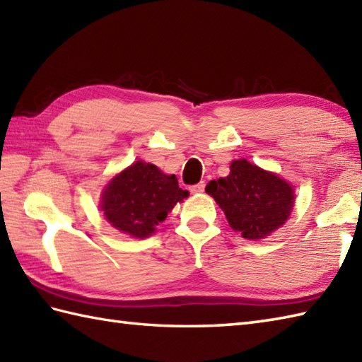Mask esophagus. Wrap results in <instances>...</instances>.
Returning <instances> with one entry per match:
<instances>
[{"label":"esophagus","mask_w":362,"mask_h":362,"mask_svg":"<svg viewBox=\"0 0 362 362\" xmlns=\"http://www.w3.org/2000/svg\"><path fill=\"white\" fill-rule=\"evenodd\" d=\"M204 189H205V182L197 183V185H193V187L189 188V191L193 194H201V193H204Z\"/></svg>","instance_id":"esophagus-1"}]
</instances>
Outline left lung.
<instances>
[{"label":"left lung","mask_w":362,"mask_h":362,"mask_svg":"<svg viewBox=\"0 0 362 362\" xmlns=\"http://www.w3.org/2000/svg\"><path fill=\"white\" fill-rule=\"evenodd\" d=\"M205 191L226 213L230 227L253 241L288 221L296 197L291 183L245 158L233 160L230 174L211 180Z\"/></svg>","instance_id":"left-lung-1"}]
</instances>
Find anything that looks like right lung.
<instances>
[{"label":"right lung","mask_w":362,"mask_h":362,"mask_svg":"<svg viewBox=\"0 0 362 362\" xmlns=\"http://www.w3.org/2000/svg\"><path fill=\"white\" fill-rule=\"evenodd\" d=\"M175 175H166L152 163L138 160L107 183L101 211L110 226L134 238H148L177 202L188 197Z\"/></svg>","instance_id":"obj_1"}]
</instances>
